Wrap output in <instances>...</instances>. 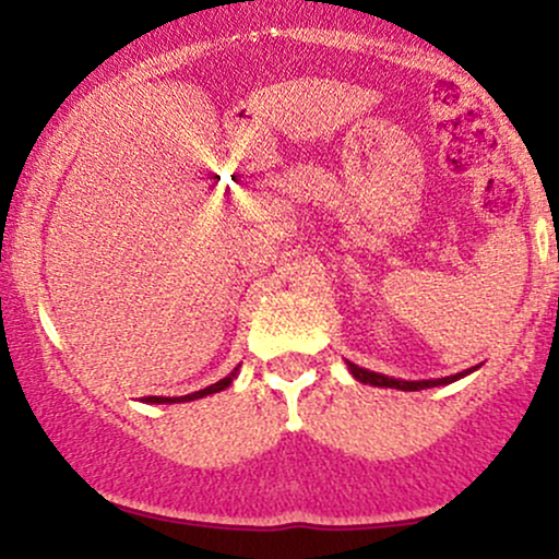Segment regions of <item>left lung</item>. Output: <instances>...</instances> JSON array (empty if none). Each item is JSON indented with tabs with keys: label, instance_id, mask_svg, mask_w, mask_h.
Masks as SVG:
<instances>
[{
	"label": "left lung",
	"instance_id": "1",
	"mask_svg": "<svg viewBox=\"0 0 559 559\" xmlns=\"http://www.w3.org/2000/svg\"><path fill=\"white\" fill-rule=\"evenodd\" d=\"M346 368H349V373L355 376V381L370 383V386H378V389H400V391H420V389L447 386V383L460 381V378L471 376L473 370H478V365H476V368L463 370V373L444 376V378H428V381H402V378H391V376H383V373H373V370L360 368V365H355V362H349V360H346Z\"/></svg>",
	"mask_w": 559,
	"mask_h": 559
}]
</instances>
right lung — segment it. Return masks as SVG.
Here are the masks:
<instances>
[{
    "mask_svg": "<svg viewBox=\"0 0 559 559\" xmlns=\"http://www.w3.org/2000/svg\"><path fill=\"white\" fill-rule=\"evenodd\" d=\"M236 376H239V368H234V370H230V373H228L226 378H221V381L213 383V386H207V389H199V391H194V394H186V396H141V402H146V404H176V402H191V400H202V396H207V394H217V391L228 389L230 383H234V378H236Z\"/></svg>",
    "mask_w": 559,
    "mask_h": 559,
    "instance_id": "obj_1",
    "label": "right lung"
}]
</instances>
